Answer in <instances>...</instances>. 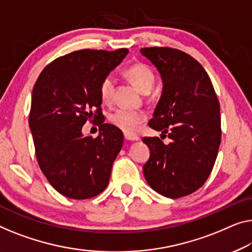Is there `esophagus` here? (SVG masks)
<instances>
[{
	"instance_id": "obj_1",
	"label": "esophagus",
	"mask_w": 252,
	"mask_h": 252,
	"mask_svg": "<svg viewBox=\"0 0 252 252\" xmlns=\"http://www.w3.org/2000/svg\"><path fill=\"white\" fill-rule=\"evenodd\" d=\"M125 138L126 139L127 141H137V140H139V138L137 136H131V134H127V133H125Z\"/></svg>"
}]
</instances>
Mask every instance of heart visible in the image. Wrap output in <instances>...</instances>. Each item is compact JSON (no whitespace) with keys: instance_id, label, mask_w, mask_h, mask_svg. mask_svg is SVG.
<instances>
[{"instance_id":"1","label":"heart","mask_w":252,"mask_h":252,"mask_svg":"<svg viewBox=\"0 0 252 252\" xmlns=\"http://www.w3.org/2000/svg\"><path fill=\"white\" fill-rule=\"evenodd\" d=\"M126 76L144 94L152 92L156 81L153 70L144 63H136V64L126 67ZM113 94L114 78L112 76H106L99 86L100 99L105 104H110L113 99ZM145 119L146 116L141 111L130 110V108H118L108 116V120L112 125L127 134L136 133L139 126L145 121Z\"/></svg>"}]
</instances>
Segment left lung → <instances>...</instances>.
Returning <instances> with one entry per match:
<instances>
[{
	"mask_svg": "<svg viewBox=\"0 0 252 252\" xmlns=\"http://www.w3.org/2000/svg\"><path fill=\"white\" fill-rule=\"evenodd\" d=\"M159 71L163 93L148 125L167 133L165 145L158 137H145L150 156L144 175L156 192L181 198L204 186L219 153L220 102L206 70L192 56L171 47L140 50Z\"/></svg>",
	"mask_w": 252,
	"mask_h": 252,
	"instance_id": "1",
	"label": "left lung"
}]
</instances>
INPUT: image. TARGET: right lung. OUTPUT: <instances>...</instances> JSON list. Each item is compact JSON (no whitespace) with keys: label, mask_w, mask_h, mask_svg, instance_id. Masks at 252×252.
<instances>
[{"label":"right lung","mask_w":252,"mask_h":252,"mask_svg":"<svg viewBox=\"0 0 252 252\" xmlns=\"http://www.w3.org/2000/svg\"><path fill=\"white\" fill-rule=\"evenodd\" d=\"M127 53L126 48L72 52L45 66L33 86L29 126L37 162L51 186L67 198H93L110 181L123 133L104 123L99 86ZM87 121L100 126L96 138L82 134Z\"/></svg>","instance_id":"1"}]
</instances>
